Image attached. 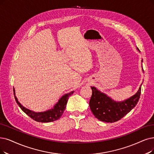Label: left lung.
<instances>
[{"label": "left lung", "instance_id": "left-lung-1", "mask_svg": "<svg viewBox=\"0 0 154 154\" xmlns=\"http://www.w3.org/2000/svg\"><path fill=\"white\" fill-rule=\"evenodd\" d=\"M137 48L140 52L138 48ZM141 85L134 95L122 101L114 100L95 87H91L92 95L89 105L92 113L96 118L103 122H114L119 121L136 106L141 94Z\"/></svg>", "mask_w": 154, "mask_h": 154}]
</instances>
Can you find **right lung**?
Returning a JSON list of instances; mask_svg holds the SVG:
<instances>
[{
	"label": "right lung",
	"instance_id": "right-lung-1",
	"mask_svg": "<svg viewBox=\"0 0 154 154\" xmlns=\"http://www.w3.org/2000/svg\"><path fill=\"white\" fill-rule=\"evenodd\" d=\"M74 93V91H72L68 94H66L65 95L61 97L58 102L55 104L54 107L47 110L44 112H34L33 110H31L26 107H24L20 103V102L18 101L17 98L15 94V90L14 88V98L16 101V103L19 107L21 109V110L24 112H25L28 116H29L33 120L40 122H53L54 121H56L59 119L61 116L63 115L64 110L66 109V104L68 100V98Z\"/></svg>",
	"mask_w": 154,
	"mask_h": 154
}]
</instances>
